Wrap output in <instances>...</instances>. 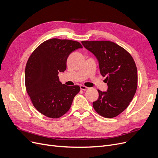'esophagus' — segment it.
Returning <instances> with one entry per match:
<instances>
[{"mask_svg": "<svg viewBox=\"0 0 158 158\" xmlns=\"http://www.w3.org/2000/svg\"><path fill=\"white\" fill-rule=\"evenodd\" d=\"M80 87V89L84 90V91H85V90L89 89V87H86L85 85H81Z\"/></svg>", "mask_w": 158, "mask_h": 158, "instance_id": "34e87169", "label": "esophagus"}]
</instances>
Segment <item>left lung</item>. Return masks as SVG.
I'll use <instances>...</instances> for the list:
<instances>
[{
  "label": "left lung",
  "instance_id": "obj_1",
  "mask_svg": "<svg viewBox=\"0 0 158 158\" xmlns=\"http://www.w3.org/2000/svg\"><path fill=\"white\" fill-rule=\"evenodd\" d=\"M83 46L96 57L100 73L107 83L106 92L98 90L99 97L93 106L100 116L111 118L129 106L136 92L138 71L128 51L110 41H82Z\"/></svg>",
  "mask_w": 158,
  "mask_h": 158
}]
</instances>
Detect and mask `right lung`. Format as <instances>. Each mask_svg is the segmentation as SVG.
<instances>
[{
    "label": "right lung",
    "mask_w": 158,
    "mask_h": 158,
    "mask_svg": "<svg viewBox=\"0 0 158 158\" xmlns=\"http://www.w3.org/2000/svg\"><path fill=\"white\" fill-rule=\"evenodd\" d=\"M82 48L77 41L51 39L30 55L25 69L26 88L33 106L43 115L58 118L69 110L80 88L62 84L58 74L66 69L71 52Z\"/></svg>",
    "instance_id": "1"
}]
</instances>
